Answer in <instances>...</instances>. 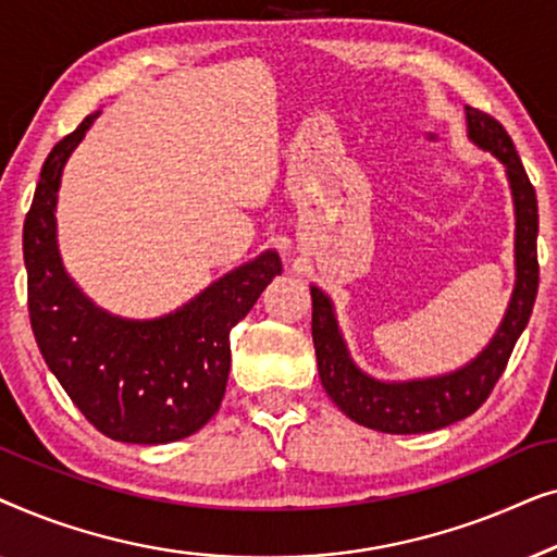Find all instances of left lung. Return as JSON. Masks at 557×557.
Wrapping results in <instances>:
<instances>
[{
    "label": "left lung",
    "mask_w": 557,
    "mask_h": 557,
    "mask_svg": "<svg viewBox=\"0 0 557 557\" xmlns=\"http://www.w3.org/2000/svg\"><path fill=\"white\" fill-rule=\"evenodd\" d=\"M467 136L505 166L515 205V288L507 311L482 352L459 370L433 377L380 380L352 360L334 301L311 286V337L326 395L347 418L383 433H425L474 413L507 368L515 342L530 322L537 296V197L505 126L467 106Z\"/></svg>",
    "instance_id": "8db88e82"
}]
</instances>
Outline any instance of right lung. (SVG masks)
I'll return each mask as SVG.
<instances>
[{"mask_svg":"<svg viewBox=\"0 0 557 557\" xmlns=\"http://www.w3.org/2000/svg\"><path fill=\"white\" fill-rule=\"evenodd\" d=\"M98 113L55 144L22 231L27 307L52 375L103 436L170 444L200 431L223 403L231 330L281 273L276 250L212 281L157 319H126L90 301L67 276L58 246V189L67 157Z\"/></svg>","mask_w":557,"mask_h":557,"instance_id":"right-lung-1","label":"right lung"}]
</instances>
